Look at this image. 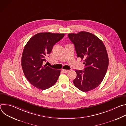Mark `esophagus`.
<instances>
[{
  "instance_id": "obj_1",
  "label": "esophagus",
  "mask_w": 126,
  "mask_h": 126,
  "mask_svg": "<svg viewBox=\"0 0 126 126\" xmlns=\"http://www.w3.org/2000/svg\"><path fill=\"white\" fill-rule=\"evenodd\" d=\"M62 71L64 73H67L69 71V70H65V69H62Z\"/></svg>"
}]
</instances>
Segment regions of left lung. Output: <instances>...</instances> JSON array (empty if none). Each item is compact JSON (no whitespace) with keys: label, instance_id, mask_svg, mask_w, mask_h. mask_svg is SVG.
I'll use <instances>...</instances> for the list:
<instances>
[{"label":"left lung","instance_id":"8db88e82","mask_svg":"<svg viewBox=\"0 0 126 126\" xmlns=\"http://www.w3.org/2000/svg\"><path fill=\"white\" fill-rule=\"evenodd\" d=\"M74 46L77 57L84 60L85 68L75 70L73 80L76 87L87 92L97 87L102 82L109 65V58L105 45L95 35L85 31L68 34Z\"/></svg>","mask_w":126,"mask_h":126}]
</instances>
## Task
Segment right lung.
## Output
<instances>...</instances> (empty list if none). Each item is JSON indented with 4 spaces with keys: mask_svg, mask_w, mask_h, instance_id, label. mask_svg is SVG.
<instances>
[{
    "mask_svg": "<svg viewBox=\"0 0 126 126\" xmlns=\"http://www.w3.org/2000/svg\"><path fill=\"white\" fill-rule=\"evenodd\" d=\"M64 36V34L39 33L32 36L25 46L21 58L22 68L26 78L34 87L44 90L57 82L61 71L43 65V63L53 46Z\"/></svg>",
    "mask_w": 126,
    "mask_h": 126,
    "instance_id": "add662e5",
    "label": "right lung"
}]
</instances>
